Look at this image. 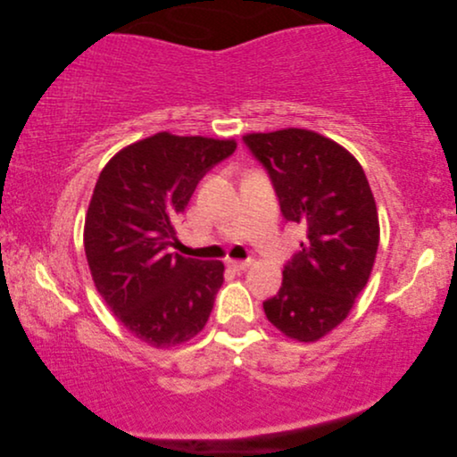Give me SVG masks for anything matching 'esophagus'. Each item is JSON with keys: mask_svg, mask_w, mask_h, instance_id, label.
I'll return each mask as SVG.
<instances>
[{"mask_svg": "<svg viewBox=\"0 0 457 457\" xmlns=\"http://www.w3.org/2000/svg\"><path fill=\"white\" fill-rule=\"evenodd\" d=\"M227 265L230 267V269H235V271H246V269H249L251 267V261L249 259H246V261H235V259H228L227 261Z\"/></svg>", "mask_w": 457, "mask_h": 457, "instance_id": "1", "label": "esophagus"}]
</instances>
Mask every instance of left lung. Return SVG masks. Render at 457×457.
Listing matches in <instances>:
<instances>
[{
  "label": "left lung",
  "instance_id": "left-lung-1",
  "mask_svg": "<svg viewBox=\"0 0 457 457\" xmlns=\"http://www.w3.org/2000/svg\"><path fill=\"white\" fill-rule=\"evenodd\" d=\"M245 145L271 179L283 219L305 228V241L283 267L267 320L289 338L320 340L348 316L378 249L375 196L346 149L308 129L249 133Z\"/></svg>",
  "mask_w": 457,
  "mask_h": 457
}]
</instances>
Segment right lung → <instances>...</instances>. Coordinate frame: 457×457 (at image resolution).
Listing matches in <instances>:
<instances>
[{
  "instance_id": "add662e5",
  "label": "right lung",
  "mask_w": 457,
  "mask_h": 457,
  "mask_svg": "<svg viewBox=\"0 0 457 457\" xmlns=\"http://www.w3.org/2000/svg\"><path fill=\"white\" fill-rule=\"evenodd\" d=\"M235 149L233 139L163 131L121 149L96 179L85 219L88 269L111 312L149 346L190 340L211 316L224 265L168 249L200 179Z\"/></svg>"
}]
</instances>
